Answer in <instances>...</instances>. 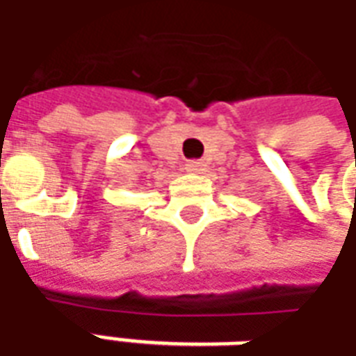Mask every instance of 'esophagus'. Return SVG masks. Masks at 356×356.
Masks as SVG:
<instances>
[{
	"instance_id": "34e87169",
	"label": "esophagus",
	"mask_w": 356,
	"mask_h": 356,
	"mask_svg": "<svg viewBox=\"0 0 356 356\" xmlns=\"http://www.w3.org/2000/svg\"><path fill=\"white\" fill-rule=\"evenodd\" d=\"M203 166H205V165H203L201 161H190V163L186 165V170H188V172L199 174L201 170H203Z\"/></svg>"
}]
</instances>
